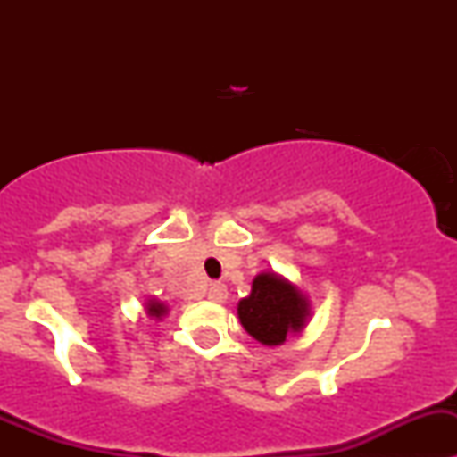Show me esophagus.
<instances>
[{"instance_id": "1", "label": "esophagus", "mask_w": 457, "mask_h": 457, "mask_svg": "<svg viewBox=\"0 0 457 457\" xmlns=\"http://www.w3.org/2000/svg\"><path fill=\"white\" fill-rule=\"evenodd\" d=\"M207 298L214 303H223L228 298V287L223 283H212L210 289H207Z\"/></svg>"}]
</instances>
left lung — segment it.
Listing matches in <instances>:
<instances>
[{
	"label": "left lung",
	"instance_id": "left-lung-1",
	"mask_svg": "<svg viewBox=\"0 0 457 457\" xmlns=\"http://www.w3.org/2000/svg\"><path fill=\"white\" fill-rule=\"evenodd\" d=\"M238 318L250 336L262 345H283L287 334L303 329L307 301L303 294L276 274H258L252 294L238 303Z\"/></svg>",
	"mask_w": 457,
	"mask_h": 457
}]
</instances>
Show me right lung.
<instances>
[{
	"instance_id": "add662e5",
	"label": "right lung",
	"mask_w": 457,
	"mask_h": 457,
	"mask_svg": "<svg viewBox=\"0 0 457 457\" xmlns=\"http://www.w3.org/2000/svg\"><path fill=\"white\" fill-rule=\"evenodd\" d=\"M147 312H150V316H156V318H159V316H161V314H163V312H165V307H163V305H161V303L152 301V303H150V305H147Z\"/></svg>"
}]
</instances>
